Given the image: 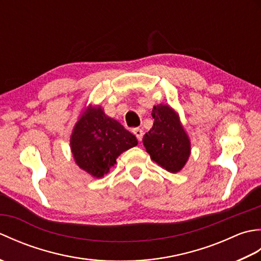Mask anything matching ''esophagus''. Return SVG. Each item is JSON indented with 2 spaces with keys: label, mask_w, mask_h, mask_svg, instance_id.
<instances>
[{
  "label": "esophagus",
  "mask_w": 261,
  "mask_h": 261,
  "mask_svg": "<svg viewBox=\"0 0 261 261\" xmlns=\"http://www.w3.org/2000/svg\"><path fill=\"white\" fill-rule=\"evenodd\" d=\"M134 134L135 136L137 137V139L141 141L142 140V137H143V131L140 129V127H136V129H134Z\"/></svg>",
  "instance_id": "34e87169"
}]
</instances>
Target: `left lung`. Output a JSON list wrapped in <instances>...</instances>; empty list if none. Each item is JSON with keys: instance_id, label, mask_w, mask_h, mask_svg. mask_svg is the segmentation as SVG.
Wrapping results in <instances>:
<instances>
[{"instance_id": "left-lung-1", "label": "left lung", "mask_w": 261, "mask_h": 261, "mask_svg": "<svg viewBox=\"0 0 261 261\" xmlns=\"http://www.w3.org/2000/svg\"><path fill=\"white\" fill-rule=\"evenodd\" d=\"M153 125L143 137V145L151 159L170 173L184 167L191 153V143L186 132L168 105L153 107Z\"/></svg>"}]
</instances>
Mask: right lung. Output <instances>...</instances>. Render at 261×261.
Wrapping results in <instances>:
<instances>
[{
  "label": "right lung",
  "instance_id": "right-lung-1",
  "mask_svg": "<svg viewBox=\"0 0 261 261\" xmlns=\"http://www.w3.org/2000/svg\"><path fill=\"white\" fill-rule=\"evenodd\" d=\"M138 145L135 135L101 108H88L77 122L70 138L71 152L80 168L101 178L120 154Z\"/></svg>",
  "mask_w": 261,
  "mask_h": 261
}]
</instances>
